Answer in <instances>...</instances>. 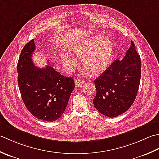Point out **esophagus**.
<instances>
[{"mask_svg":"<svg viewBox=\"0 0 159 159\" xmlns=\"http://www.w3.org/2000/svg\"><path fill=\"white\" fill-rule=\"evenodd\" d=\"M83 84H84V81L82 80H80V79L75 80V85L76 87H79L80 86H82Z\"/></svg>","mask_w":159,"mask_h":159,"instance_id":"esophagus-1","label":"esophagus"}]
</instances>
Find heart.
I'll list each match as a JSON object with an SVG mask.
<instances>
[{"label": "heart", "instance_id": "obj_1", "mask_svg": "<svg viewBox=\"0 0 159 159\" xmlns=\"http://www.w3.org/2000/svg\"><path fill=\"white\" fill-rule=\"evenodd\" d=\"M72 49L76 56L83 57V64L87 68L84 73H89L90 70L94 75H99L111 64L114 45L104 36L93 35L75 40ZM61 57L67 68H73L77 64L76 57L69 53H63Z\"/></svg>", "mask_w": 159, "mask_h": 159}]
</instances>
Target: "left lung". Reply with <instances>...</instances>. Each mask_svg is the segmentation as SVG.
I'll list each match as a JSON object with an SVG mask.
<instances>
[{"label":"left lung","mask_w":159,"mask_h":159,"mask_svg":"<svg viewBox=\"0 0 159 159\" xmlns=\"http://www.w3.org/2000/svg\"><path fill=\"white\" fill-rule=\"evenodd\" d=\"M141 57L135 45L131 47L121 60H115L94 82L97 94L93 104L108 117H115L130 108L137 97L141 75Z\"/></svg>","instance_id":"left-lung-1"}]
</instances>
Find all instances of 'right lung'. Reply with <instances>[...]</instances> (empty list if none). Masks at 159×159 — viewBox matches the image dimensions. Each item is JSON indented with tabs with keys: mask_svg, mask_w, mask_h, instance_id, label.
<instances>
[{
	"mask_svg": "<svg viewBox=\"0 0 159 159\" xmlns=\"http://www.w3.org/2000/svg\"><path fill=\"white\" fill-rule=\"evenodd\" d=\"M35 49L34 40L25 44L17 65L18 83L26 108L38 119L54 121L65 111L75 82L51 66L40 69L31 59Z\"/></svg>",
	"mask_w": 159,
	"mask_h": 159,
	"instance_id": "right-lung-1",
	"label": "right lung"
}]
</instances>
